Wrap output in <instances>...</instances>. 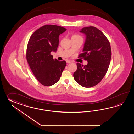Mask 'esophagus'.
<instances>
[{
	"label": "esophagus",
	"instance_id": "1",
	"mask_svg": "<svg viewBox=\"0 0 134 134\" xmlns=\"http://www.w3.org/2000/svg\"><path fill=\"white\" fill-rule=\"evenodd\" d=\"M66 63H68V64H70V63H72V62L70 61H69V60H66Z\"/></svg>",
	"mask_w": 134,
	"mask_h": 134
}]
</instances>
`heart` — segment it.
<instances>
[{
	"label": "heart",
	"mask_w": 134,
	"mask_h": 134,
	"mask_svg": "<svg viewBox=\"0 0 134 134\" xmlns=\"http://www.w3.org/2000/svg\"><path fill=\"white\" fill-rule=\"evenodd\" d=\"M80 36L79 35H77V34H74L73 36H72V37H79Z\"/></svg>",
	"instance_id": "b5f03b06"
}]
</instances>
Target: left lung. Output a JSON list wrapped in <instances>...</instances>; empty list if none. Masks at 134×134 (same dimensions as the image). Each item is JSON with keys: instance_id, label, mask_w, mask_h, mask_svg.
<instances>
[{"instance_id": "1", "label": "left lung", "mask_w": 134, "mask_h": 134, "mask_svg": "<svg viewBox=\"0 0 134 134\" xmlns=\"http://www.w3.org/2000/svg\"><path fill=\"white\" fill-rule=\"evenodd\" d=\"M80 32L85 34L86 40L79 57L84 58L88 64L83 66L77 63L73 76L80 85L91 88L100 83L108 70L111 59V46L105 35L96 27H84Z\"/></svg>"}]
</instances>
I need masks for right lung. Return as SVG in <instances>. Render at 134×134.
<instances>
[{
	"instance_id": "obj_1",
	"label": "right lung",
	"mask_w": 134,
	"mask_h": 134,
	"mask_svg": "<svg viewBox=\"0 0 134 134\" xmlns=\"http://www.w3.org/2000/svg\"><path fill=\"white\" fill-rule=\"evenodd\" d=\"M66 30L59 26L46 25L34 32L29 40L27 60L34 76L43 85L57 82L65 68L66 61L54 60L51 52L57 51L59 36Z\"/></svg>"
}]
</instances>
